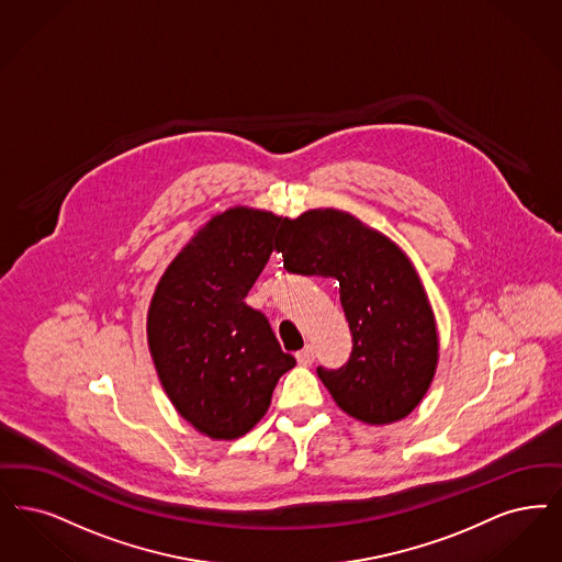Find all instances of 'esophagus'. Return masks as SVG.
Segmentation results:
<instances>
[{
    "label": "esophagus",
    "instance_id": "1",
    "mask_svg": "<svg viewBox=\"0 0 562 562\" xmlns=\"http://www.w3.org/2000/svg\"><path fill=\"white\" fill-rule=\"evenodd\" d=\"M315 360L314 347H305V349H301L299 353H296V361H299V366H312Z\"/></svg>",
    "mask_w": 562,
    "mask_h": 562
}]
</instances>
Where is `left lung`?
Here are the masks:
<instances>
[{"instance_id":"1","label":"left lung","mask_w":562,"mask_h":562,"mask_svg":"<svg viewBox=\"0 0 562 562\" xmlns=\"http://www.w3.org/2000/svg\"><path fill=\"white\" fill-rule=\"evenodd\" d=\"M276 248L292 273L338 280L353 349L342 368H317L338 407L366 425L404 420L427 395L439 361L435 314L409 257L335 206L286 217Z\"/></svg>"}]
</instances>
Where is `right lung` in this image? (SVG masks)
<instances>
[{
  "label": "right lung",
  "instance_id": "add662e5",
  "mask_svg": "<svg viewBox=\"0 0 562 562\" xmlns=\"http://www.w3.org/2000/svg\"><path fill=\"white\" fill-rule=\"evenodd\" d=\"M280 224L250 206L213 215L160 276L148 307L158 381L181 418L217 441L247 435L296 363L268 317L245 303Z\"/></svg>",
  "mask_w": 562,
  "mask_h": 562
}]
</instances>
